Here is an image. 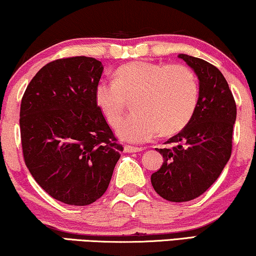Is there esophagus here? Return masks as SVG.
<instances>
[{
    "instance_id": "34e87169",
    "label": "esophagus",
    "mask_w": 256,
    "mask_h": 256,
    "mask_svg": "<svg viewBox=\"0 0 256 256\" xmlns=\"http://www.w3.org/2000/svg\"><path fill=\"white\" fill-rule=\"evenodd\" d=\"M142 150H144L143 148H138V146H124V152H140V151H142Z\"/></svg>"
}]
</instances>
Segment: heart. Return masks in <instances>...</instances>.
I'll list each match as a JSON object with an SVG mask.
<instances>
[{"label":"heart","instance_id":"1","mask_svg":"<svg viewBox=\"0 0 256 256\" xmlns=\"http://www.w3.org/2000/svg\"><path fill=\"white\" fill-rule=\"evenodd\" d=\"M198 94V80L188 66L134 61L116 70L114 82L96 85L94 102L112 127L119 124L132 102L135 112L121 122L118 135L129 142H144L159 132L168 136L186 128Z\"/></svg>","mask_w":256,"mask_h":256}]
</instances>
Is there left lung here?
<instances>
[{
  "mask_svg": "<svg viewBox=\"0 0 256 256\" xmlns=\"http://www.w3.org/2000/svg\"><path fill=\"white\" fill-rule=\"evenodd\" d=\"M198 78V102L187 127L171 137L172 146L157 149L164 162L151 176L154 190L171 202L202 195L220 176L231 157L236 106L220 70L202 58L179 54Z\"/></svg>",
  "mask_w": 256,
  "mask_h": 256,
  "instance_id": "1",
  "label": "left lung"
}]
</instances>
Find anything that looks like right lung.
<instances>
[{
    "mask_svg": "<svg viewBox=\"0 0 256 256\" xmlns=\"http://www.w3.org/2000/svg\"><path fill=\"white\" fill-rule=\"evenodd\" d=\"M104 66L94 58H58L42 66L24 92V160L58 201L88 206L100 198L124 150L96 105Z\"/></svg>",
    "mask_w": 256,
    "mask_h": 256,
    "instance_id": "right-lung-1",
    "label": "right lung"
}]
</instances>
